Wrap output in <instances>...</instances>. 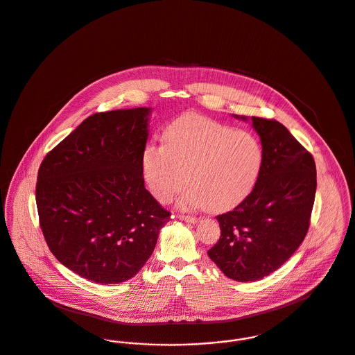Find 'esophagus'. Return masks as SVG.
<instances>
[{"mask_svg":"<svg viewBox=\"0 0 355 355\" xmlns=\"http://www.w3.org/2000/svg\"><path fill=\"white\" fill-rule=\"evenodd\" d=\"M178 218L182 220H187L189 223H196L197 222L196 216H192V215H178Z\"/></svg>","mask_w":355,"mask_h":355,"instance_id":"esophagus-1","label":"esophagus"}]
</instances>
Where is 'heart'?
I'll list each match as a JSON object with an SVG mask.
<instances>
[{"label":"heart","instance_id":"b5f03b06","mask_svg":"<svg viewBox=\"0 0 355 355\" xmlns=\"http://www.w3.org/2000/svg\"><path fill=\"white\" fill-rule=\"evenodd\" d=\"M264 153L259 139L242 129L198 114L174 119L164 130V146L143 155V173L151 193L167 202L193 187L184 207L220 212L234 208L253 191Z\"/></svg>","mask_w":355,"mask_h":355}]
</instances>
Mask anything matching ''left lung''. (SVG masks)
<instances>
[{"instance_id":"obj_1","label":"left lung","mask_w":355,"mask_h":355,"mask_svg":"<svg viewBox=\"0 0 355 355\" xmlns=\"http://www.w3.org/2000/svg\"><path fill=\"white\" fill-rule=\"evenodd\" d=\"M252 125L264 153L259 180L233 211L216 216L220 238L208 250L238 282L263 279L293 256L309 230L317 187L315 159L284 125L260 117Z\"/></svg>"}]
</instances>
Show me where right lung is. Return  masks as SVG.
I'll list each match as a JSON object with an SVG mask.
<instances>
[{
    "instance_id": "add662e5",
    "label": "right lung",
    "mask_w": 355,
    "mask_h": 355,
    "mask_svg": "<svg viewBox=\"0 0 355 355\" xmlns=\"http://www.w3.org/2000/svg\"><path fill=\"white\" fill-rule=\"evenodd\" d=\"M150 113H95L40 163L35 197L46 243L61 264L95 283L136 275L170 220L144 187Z\"/></svg>"
}]
</instances>
